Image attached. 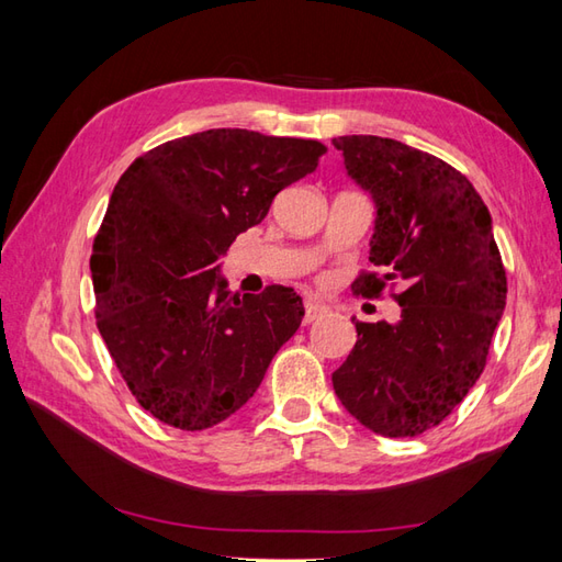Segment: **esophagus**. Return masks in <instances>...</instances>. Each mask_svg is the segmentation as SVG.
<instances>
[{
	"label": "esophagus",
	"instance_id": "esophagus-1",
	"mask_svg": "<svg viewBox=\"0 0 562 562\" xmlns=\"http://www.w3.org/2000/svg\"><path fill=\"white\" fill-rule=\"evenodd\" d=\"M328 314V306L321 304L316 300H306L304 302V324H314L321 316Z\"/></svg>",
	"mask_w": 562,
	"mask_h": 562
}]
</instances>
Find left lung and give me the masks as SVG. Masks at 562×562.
<instances>
[{
  "instance_id": "left-lung-1",
  "label": "left lung",
  "mask_w": 562,
  "mask_h": 562,
  "mask_svg": "<svg viewBox=\"0 0 562 562\" xmlns=\"http://www.w3.org/2000/svg\"><path fill=\"white\" fill-rule=\"evenodd\" d=\"M345 171L374 200L369 262L352 290L379 296L396 280L398 321L352 318L357 342L333 389L355 420L381 437L439 425L483 374L503 318L507 274L493 220L469 178L398 139H333Z\"/></svg>"
}]
</instances>
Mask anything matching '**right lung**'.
<instances>
[{"instance_id": "right-lung-1", "label": "right lung", "mask_w": 562, "mask_h": 562, "mask_svg": "<svg viewBox=\"0 0 562 562\" xmlns=\"http://www.w3.org/2000/svg\"><path fill=\"white\" fill-rule=\"evenodd\" d=\"M324 151L316 139L205 130L142 154L113 188L91 254L97 326L157 420L188 432L226 420L300 328V294L270 284L238 296L220 258Z\"/></svg>"}]
</instances>
